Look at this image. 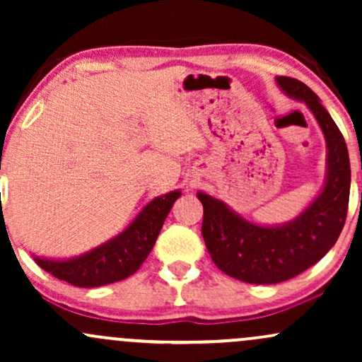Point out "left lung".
<instances>
[{
    "mask_svg": "<svg viewBox=\"0 0 362 362\" xmlns=\"http://www.w3.org/2000/svg\"><path fill=\"white\" fill-rule=\"evenodd\" d=\"M277 86L303 102L317 119L327 143V175L320 192L300 216L276 226L242 218L213 195L197 192L204 207L202 236L218 269L250 284H277L315 265L337 242L346 223L351 163L342 132L305 83L277 76Z\"/></svg>",
    "mask_w": 362,
    "mask_h": 362,
    "instance_id": "obj_1",
    "label": "left lung"
}]
</instances>
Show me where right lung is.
I'll use <instances>...</instances> for the list:
<instances>
[{"label": "right lung", "instance_id": "obj_1", "mask_svg": "<svg viewBox=\"0 0 362 362\" xmlns=\"http://www.w3.org/2000/svg\"><path fill=\"white\" fill-rule=\"evenodd\" d=\"M180 190L155 197L114 238L71 259L34 257L39 267L78 288H98L132 276L155 247L161 226Z\"/></svg>", "mask_w": 362, "mask_h": 362}]
</instances>
